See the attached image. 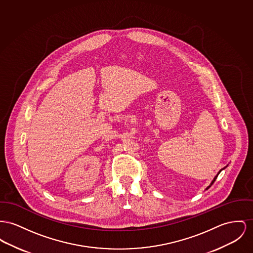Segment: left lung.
Returning a JSON list of instances; mask_svg holds the SVG:
<instances>
[{"label":"left lung","instance_id":"left-lung-1","mask_svg":"<svg viewBox=\"0 0 253 253\" xmlns=\"http://www.w3.org/2000/svg\"><path fill=\"white\" fill-rule=\"evenodd\" d=\"M226 167H227V166H225V167H224V168H222V169H219V172H218V173H217V175H216V176H215V177H214V179H213V180H212V182H211V183H210V185L208 186V187H207V188H206V189H205V190H208V189H209V188H210V187H211V186L213 185V183H214V182H215V180H216V179H217V177H218V175H219V172H220V171H221V170H222V169H224L226 168Z\"/></svg>","mask_w":253,"mask_h":253}]
</instances>
